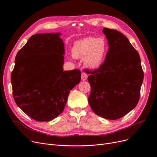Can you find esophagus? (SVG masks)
<instances>
[{
    "mask_svg": "<svg viewBox=\"0 0 157 157\" xmlns=\"http://www.w3.org/2000/svg\"><path fill=\"white\" fill-rule=\"evenodd\" d=\"M87 77H88V75L86 73L83 72L82 74V81H85V80L87 79Z\"/></svg>",
    "mask_w": 157,
    "mask_h": 157,
    "instance_id": "obj_1",
    "label": "esophagus"
}]
</instances>
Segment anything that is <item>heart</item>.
<instances>
[{
    "label": "heart",
    "mask_w": 157,
    "mask_h": 157,
    "mask_svg": "<svg viewBox=\"0 0 157 157\" xmlns=\"http://www.w3.org/2000/svg\"><path fill=\"white\" fill-rule=\"evenodd\" d=\"M109 46L103 37H88L74 43L72 54L77 59H83L85 65L89 69L99 68L105 61Z\"/></svg>",
    "instance_id": "heart-1"
}]
</instances>
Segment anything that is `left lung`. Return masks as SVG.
<instances>
[{
	"mask_svg": "<svg viewBox=\"0 0 157 157\" xmlns=\"http://www.w3.org/2000/svg\"><path fill=\"white\" fill-rule=\"evenodd\" d=\"M109 48L102 65L88 77L89 105L108 120L119 119L138 102L144 72L138 52L120 32L104 28Z\"/></svg>",
	"mask_w": 157,
	"mask_h": 157,
	"instance_id": "left-lung-1",
	"label": "left lung"
}]
</instances>
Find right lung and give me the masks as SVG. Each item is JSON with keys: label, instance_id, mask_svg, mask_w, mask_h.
Here are the masks:
<instances>
[{"label": "right lung", "instance_id": "1", "mask_svg": "<svg viewBox=\"0 0 157 157\" xmlns=\"http://www.w3.org/2000/svg\"><path fill=\"white\" fill-rule=\"evenodd\" d=\"M61 33L33 35L18 52L11 82L18 107L28 117L48 121L61 114L81 72L63 71L65 45Z\"/></svg>", "mask_w": 157, "mask_h": 157}]
</instances>
